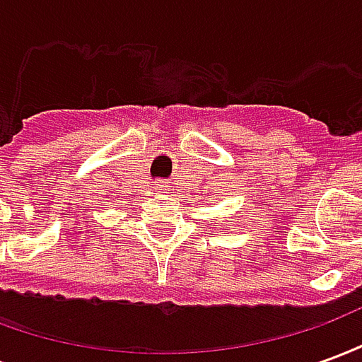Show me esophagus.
Listing matches in <instances>:
<instances>
[{
    "label": "esophagus",
    "mask_w": 362,
    "mask_h": 362,
    "mask_svg": "<svg viewBox=\"0 0 362 362\" xmlns=\"http://www.w3.org/2000/svg\"><path fill=\"white\" fill-rule=\"evenodd\" d=\"M168 188H170V186H168L166 182H157V184H155V189H163V192H166Z\"/></svg>",
    "instance_id": "esophagus-1"
}]
</instances>
